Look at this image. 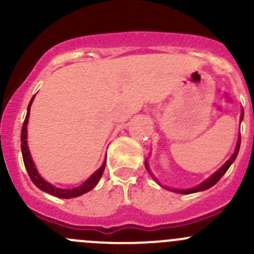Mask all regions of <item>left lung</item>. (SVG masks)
<instances>
[{
	"label": "left lung",
	"instance_id": "8db88e82",
	"mask_svg": "<svg viewBox=\"0 0 254 254\" xmlns=\"http://www.w3.org/2000/svg\"><path fill=\"white\" fill-rule=\"evenodd\" d=\"M243 119V112H242V114H241V120ZM240 145H241V134H240V136H238V142H237V145H236V150H235V152H234V155L231 156V157L229 158V160L226 161V163H225L224 166H222L221 168H220V170H217L216 172L214 173V175L212 176H210L209 178L206 179V181H204L203 183H200L199 184V186H196V187H194V188H191V189H173V188H170V187H163V188L165 189H168V190H171V191H175V193H181V194H190V193H196V191H201V190H206V189H209V188H211L212 186H215V184L217 183V182L220 181V179H221V177L225 175V173H226V171L229 170L230 168V166L232 165V163H234V161L236 160V157H237V153H238V151H240ZM145 167H146V170L148 171V173H151V171H150V168H148V163H147V161H145ZM151 176L153 177V178H155V176L152 175V173H151ZM155 181L157 182V179L155 178ZM158 183V182H157ZM160 184V183H158ZM161 186V184H160Z\"/></svg>",
	"mask_w": 254,
	"mask_h": 254
}]
</instances>
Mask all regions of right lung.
Returning a JSON list of instances; mask_svg holds the SVG:
<instances>
[{
  "mask_svg": "<svg viewBox=\"0 0 254 254\" xmlns=\"http://www.w3.org/2000/svg\"><path fill=\"white\" fill-rule=\"evenodd\" d=\"M33 99H34V96H33V98L30 99L29 102L27 115H25L24 123H23V127H22V132H20V147H22L23 162H24L25 170H27L28 175H29L33 183H34L40 190L47 191V193L51 194V195L58 196V198H63V199L76 198V196L82 195V194L87 193V191H89L91 189H93L94 187L97 186L99 179H101L102 175H103L104 168H106V162L101 166V168H99L98 171H96L93 175L89 177L84 183H82L79 187H76V188H72V189L56 188V187H54L53 184H50L49 182L44 181V179L39 176V173H38L37 171V167H35L34 162H33L32 160V156H30L29 148H28V143H27V124H28V118H29L30 106H32L33 103Z\"/></svg>",
  "mask_w": 254,
  "mask_h": 254,
  "instance_id": "1",
  "label": "right lung"
}]
</instances>
